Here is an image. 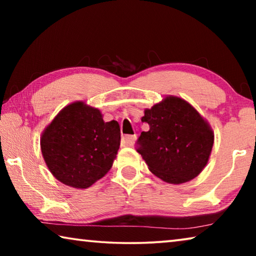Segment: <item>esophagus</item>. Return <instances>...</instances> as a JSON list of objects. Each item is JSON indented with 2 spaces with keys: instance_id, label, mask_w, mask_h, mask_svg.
Returning a JSON list of instances; mask_svg holds the SVG:
<instances>
[{
  "instance_id": "34e87169",
  "label": "esophagus",
  "mask_w": 256,
  "mask_h": 256,
  "mask_svg": "<svg viewBox=\"0 0 256 256\" xmlns=\"http://www.w3.org/2000/svg\"><path fill=\"white\" fill-rule=\"evenodd\" d=\"M123 140L128 146H132L134 144V141L136 140V134H134V136H123Z\"/></svg>"
}]
</instances>
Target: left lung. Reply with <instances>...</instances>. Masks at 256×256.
Returning <instances> with one entry per match:
<instances>
[{
  "mask_svg": "<svg viewBox=\"0 0 256 256\" xmlns=\"http://www.w3.org/2000/svg\"><path fill=\"white\" fill-rule=\"evenodd\" d=\"M141 120L150 128L138 136L136 151L150 172L172 184L185 183L200 174L209 160L214 133L188 102L167 97L146 110Z\"/></svg>",
  "mask_w": 256,
  "mask_h": 256,
  "instance_id": "left-lung-1",
  "label": "left lung"
}]
</instances>
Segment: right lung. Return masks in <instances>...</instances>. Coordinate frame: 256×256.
<instances>
[{
	"instance_id": "obj_1",
	"label": "right lung",
	"mask_w": 256,
	"mask_h": 256,
	"mask_svg": "<svg viewBox=\"0 0 256 256\" xmlns=\"http://www.w3.org/2000/svg\"><path fill=\"white\" fill-rule=\"evenodd\" d=\"M116 120L104 122L97 108L73 102L60 110L40 138L45 162L56 178L86 188L110 170L120 148Z\"/></svg>"
}]
</instances>
